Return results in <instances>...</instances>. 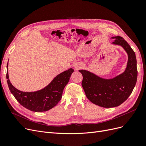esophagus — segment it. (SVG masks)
I'll return each instance as SVG.
<instances>
[{
	"label": "esophagus",
	"mask_w": 146,
	"mask_h": 146,
	"mask_svg": "<svg viewBox=\"0 0 146 146\" xmlns=\"http://www.w3.org/2000/svg\"><path fill=\"white\" fill-rule=\"evenodd\" d=\"M73 68L75 70H78V69H80L83 68V65L80 63H76L74 64Z\"/></svg>",
	"instance_id": "obj_1"
}]
</instances>
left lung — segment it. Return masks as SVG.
<instances>
[{
	"label": "left lung",
	"instance_id": "obj_1",
	"mask_svg": "<svg viewBox=\"0 0 146 146\" xmlns=\"http://www.w3.org/2000/svg\"><path fill=\"white\" fill-rule=\"evenodd\" d=\"M111 38L114 39L112 44L121 46L127 53L128 61L124 71L113 78H104L89 70H78L83 76L82 85L87 98L104 108L117 107L124 102L133 91L138 76L135 52L122 37Z\"/></svg>",
	"mask_w": 146,
	"mask_h": 146
}]
</instances>
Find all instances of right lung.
Returning <instances> with one entry per match:
<instances>
[{
  "label": "right lung",
  "mask_w": 146,
  "mask_h": 146,
  "mask_svg": "<svg viewBox=\"0 0 146 146\" xmlns=\"http://www.w3.org/2000/svg\"><path fill=\"white\" fill-rule=\"evenodd\" d=\"M8 67V62L7 66V79L11 94L21 105L35 112L46 111L56 105L62 98L64 88L74 71L72 68H70L57 75L42 89L33 92H24L16 89L11 83Z\"/></svg>",
  "instance_id": "right-lung-1"
}]
</instances>
